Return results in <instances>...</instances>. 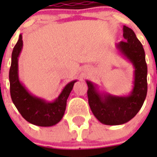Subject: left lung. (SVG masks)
<instances>
[{"label": "left lung", "mask_w": 157, "mask_h": 157, "mask_svg": "<svg viewBox=\"0 0 157 157\" xmlns=\"http://www.w3.org/2000/svg\"><path fill=\"white\" fill-rule=\"evenodd\" d=\"M123 37L125 41L117 44V48L134 67V88L130 95L120 97L101 94L95 84L86 81L91 111L105 125H120L130 121L139 112L146 98L147 64L143 46L133 30L126 26L123 27Z\"/></svg>", "instance_id": "8db88e82"}]
</instances>
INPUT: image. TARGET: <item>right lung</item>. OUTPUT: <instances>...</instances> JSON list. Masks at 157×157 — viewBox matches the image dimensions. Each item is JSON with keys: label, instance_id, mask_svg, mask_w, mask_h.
Instances as JSON below:
<instances>
[{"label": "right lung", "instance_id": "add662e5", "mask_svg": "<svg viewBox=\"0 0 157 157\" xmlns=\"http://www.w3.org/2000/svg\"><path fill=\"white\" fill-rule=\"evenodd\" d=\"M23 48L22 34L19 35L12 53V63L9 70L10 94L16 109L29 123L39 127H51L59 123L64 115L67 100L76 80L69 82L61 94L52 102L33 96L27 90L19 79L18 58Z\"/></svg>", "mask_w": 157, "mask_h": 157}]
</instances>
